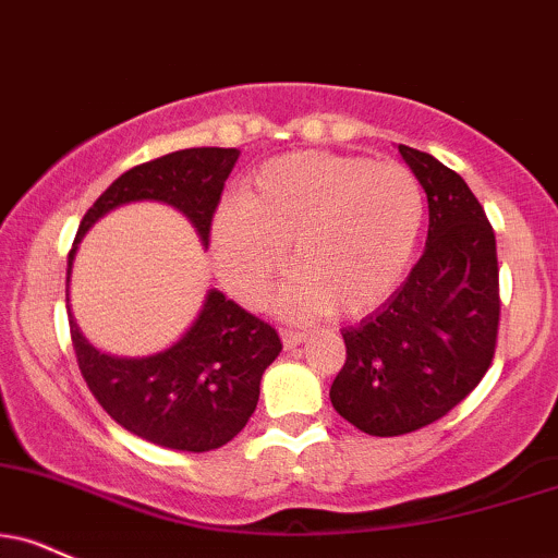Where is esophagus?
I'll return each instance as SVG.
<instances>
[{"label":"esophagus","instance_id":"obj_1","mask_svg":"<svg viewBox=\"0 0 558 558\" xmlns=\"http://www.w3.org/2000/svg\"><path fill=\"white\" fill-rule=\"evenodd\" d=\"M280 338H283L286 348H296L306 340V332L304 330H293V327H283V330H280Z\"/></svg>","mask_w":558,"mask_h":558}]
</instances>
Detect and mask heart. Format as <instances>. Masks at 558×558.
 <instances>
[{
	"instance_id": "heart-1",
	"label": "heart",
	"mask_w": 558,
	"mask_h": 558,
	"mask_svg": "<svg viewBox=\"0 0 558 558\" xmlns=\"http://www.w3.org/2000/svg\"><path fill=\"white\" fill-rule=\"evenodd\" d=\"M424 210V190L408 166L291 153L259 166L241 205L215 215V267L233 296L257 304L293 244L299 275L283 293L288 312L364 317L405 275Z\"/></svg>"
}]
</instances>
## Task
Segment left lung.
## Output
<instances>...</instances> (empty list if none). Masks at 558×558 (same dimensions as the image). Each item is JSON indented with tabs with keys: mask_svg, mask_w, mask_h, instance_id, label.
I'll list each match as a JSON object with an SVG mask.
<instances>
[{
	"mask_svg": "<svg viewBox=\"0 0 558 558\" xmlns=\"http://www.w3.org/2000/svg\"><path fill=\"white\" fill-rule=\"evenodd\" d=\"M428 199L421 259L377 312L345 327L332 408L372 436H400L447 415L478 387L499 335V262L486 213L460 173L398 145Z\"/></svg>",
	"mask_w": 558,
	"mask_h": 558,
	"instance_id": "8db88e82",
	"label": "left lung"
}]
</instances>
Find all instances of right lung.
I'll list each match as a JSON object with an SVG mask.
<instances>
[{
	"label": "right lung",
	"mask_w": 558,
	"mask_h": 558,
	"mask_svg": "<svg viewBox=\"0 0 558 558\" xmlns=\"http://www.w3.org/2000/svg\"><path fill=\"white\" fill-rule=\"evenodd\" d=\"M236 160V147H190L122 173L80 220L66 262V283L87 228L100 215L134 199L179 207L203 244H210L213 215ZM70 332L80 372L100 408L126 432L181 452H210L246 426L257 408L262 374L283 348L270 322L254 317L220 291L207 293L203 312L177 345L147 359H117L96 351L72 314Z\"/></svg>",
	"instance_id": "add662e5"
}]
</instances>
